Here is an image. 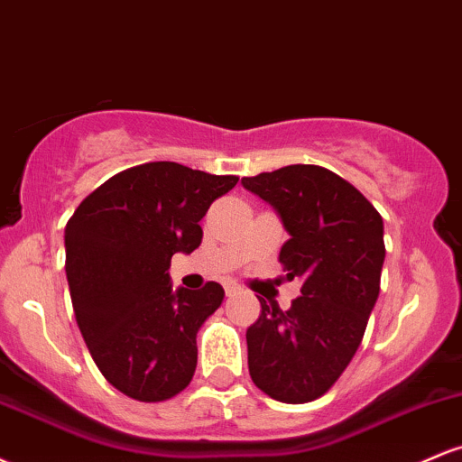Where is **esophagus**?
Listing matches in <instances>:
<instances>
[{
	"label": "esophagus",
	"instance_id": "obj_1",
	"mask_svg": "<svg viewBox=\"0 0 462 462\" xmlns=\"http://www.w3.org/2000/svg\"><path fill=\"white\" fill-rule=\"evenodd\" d=\"M241 293V286L235 284V282H227L226 284V295L227 298H235V295Z\"/></svg>",
	"mask_w": 462,
	"mask_h": 462
}]
</instances>
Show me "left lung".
<instances>
[{"label":"left lung","mask_w":462,"mask_h":462,"mask_svg":"<svg viewBox=\"0 0 462 462\" xmlns=\"http://www.w3.org/2000/svg\"><path fill=\"white\" fill-rule=\"evenodd\" d=\"M241 182L278 210L291 235L280 264L286 280H301L289 310L258 298L261 317L245 334L249 375L273 400L304 404L332 389L363 341L380 293L383 217L319 164H289Z\"/></svg>","instance_id":"left-lung-1"}]
</instances>
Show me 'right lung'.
Segmentation results:
<instances>
[{
	"label": "right lung",
	"mask_w": 462,
	"mask_h": 462,
	"mask_svg": "<svg viewBox=\"0 0 462 462\" xmlns=\"http://www.w3.org/2000/svg\"><path fill=\"white\" fill-rule=\"evenodd\" d=\"M236 176L145 162L119 171L67 221L65 272L76 321L102 375L124 395L164 402L198 367V332L224 286L171 291L169 264L201 243V217Z\"/></svg>",
	"instance_id": "1"
}]
</instances>
